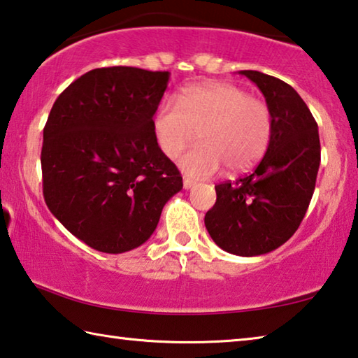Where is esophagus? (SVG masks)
Returning a JSON list of instances; mask_svg holds the SVG:
<instances>
[{
	"label": "esophagus",
	"mask_w": 358,
	"mask_h": 358,
	"mask_svg": "<svg viewBox=\"0 0 358 358\" xmlns=\"http://www.w3.org/2000/svg\"><path fill=\"white\" fill-rule=\"evenodd\" d=\"M194 186V181L189 178H183V187L185 189H189V187Z\"/></svg>",
	"instance_id": "1"
}]
</instances>
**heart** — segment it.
<instances>
[{"label":"heart","mask_w":358,"mask_h":358,"mask_svg":"<svg viewBox=\"0 0 358 358\" xmlns=\"http://www.w3.org/2000/svg\"><path fill=\"white\" fill-rule=\"evenodd\" d=\"M153 134L162 153L177 157L196 131L202 143L180 159V167L194 178L252 167L268 148L273 120L262 99L248 96L237 85L211 82L181 90L178 102L162 101L153 115Z\"/></svg>","instance_id":"obj_1"}]
</instances>
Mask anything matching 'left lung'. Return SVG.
Listing matches in <instances>:
<instances>
[{
	"label": "left lung",
	"instance_id": "left-lung-1",
	"mask_svg": "<svg viewBox=\"0 0 358 358\" xmlns=\"http://www.w3.org/2000/svg\"><path fill=\"white\" fill-rule=\"evenodd\" d=\"M240 74L265 96L273 129L251 173L215 186L205 227L224 251L251 257L280 248L299 229L316 187L320 142L316 120L289 83L259 71Z\"/></svg>",
	"mask_w": 358,
	"mask_h": 358
}]
</instances>
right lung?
<instances>
[{
  "label": "right lung",
  "mask_w": 358,
  "mask_h": 358,
  "mask_svg": "<svg viewBox=\"0 0 358 358\" xmlns=\"http://www.w3.org/2000/svg\"><path fill=\"white\" fill-rule=\"evenodd\" d=\"M167 71L112 66L87 72L58 96L41 151L52 215L96 251L143 245L183 187L153 134Z\"/></svg>",
  "instance_id": "obj_1"
}]
</instances>
